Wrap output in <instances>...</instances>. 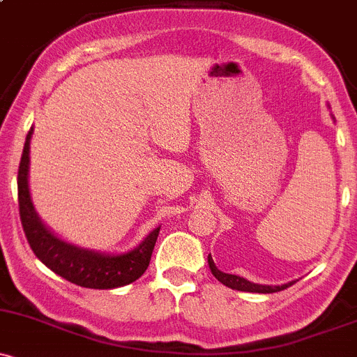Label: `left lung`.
Here are the masks:
<instances>
[{"label": "left lung", "instance_id": "left-lung-1", "mask_svg": "<svg viewBox=\"0 0 357 357\" xmlns=\"http://www.w3.org/2000/svg\"><path fill=\"white\" fill-rule=\"evenodd\" d=\"M208 267H210V270H212L213 277H215L219 282H222L224 286H227L231 289H236V291L270 294V292L284 291V289H287L289 286H292V284H294V282H289V284H282V286H261V284H253V282H250V280L243 279V277H239V275H232V273L220 272V270L215 267V264H213V260H212V257H210V255H208Z\"/></svg>", "mask_w": 357, "mask_h": 357}]
</instances>
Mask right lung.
Listing matches in <instances>:
<instances>
[{
	"label": "right lung",
	"mask_w": 357,
	"mask_h": 357,
	"mask_svg": "<svg viewBox=\"0 0 357 357\" xmlns=\"http://www.w3.org/2000/svg\"><path fill=\"white\" fill-rule=\"evenodd\" d=\"M32 130L25 138L20 166H18V210L22 227L33 255L58 273L80 287L114 289L135 282L144 275L150 264L153 246L160 227L153 229L140 246L123 255H102L96 251L77 248L61 241L40 222L30 202L29 193V149Z\"/></svg>",
	"instance_id": "add662e5"
}]
</instances>
